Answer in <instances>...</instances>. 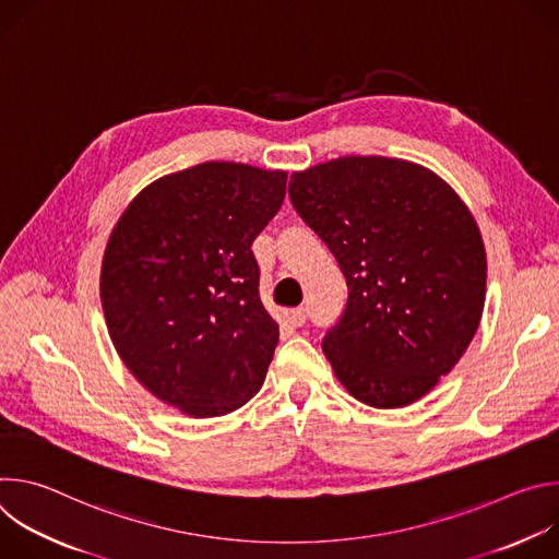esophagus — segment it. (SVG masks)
Listing matches in <instances>:
<instances>
[{
    "label": "esophagus",
    "mask_w": 559,
    "mask_h": 559,
    "mask_svg": "<svg viewBox=\"0 0 559 559\" xmlns=\"http://www.w3.org/2000/svg\"><path fill=\"white\" fill-rule=\"evenodd\" d=\"M289 318H292V323H294L296 328L305 325V321H307V311H305V307H298V309H294V311L289 313Z\"/></svg>",
    "instance_id": "1"
}]
</instances>
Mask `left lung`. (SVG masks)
<instances>
[{
    "label": "left lung",
    "instance_id": "8db88e82",
    "mask_svg": "<svg viewBox=\"0 0 559 559\" xmlns=\"http://www.w3.org/2000/svg\"><path fill=\"white\" fill-rule=\"evenodd\" d=\"M289 199L347 281L323 338L338 380L369 407L416 403L480 325L487 254L471 212L431 170L386 156L294 173Z\"/></svg>",
    "mask_w": 559,
    "mask_h": 559
}]
</instances>
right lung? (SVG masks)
I'll return each mask as SVG.
<instances>
[{
    "mask_svg": "<svg viewBox=\"0 0 559 559\" xmlns=\"http://www.w3.org/2000/svg\"><path fill=\"white\" fill-rule=\"evenodd\" d=\"M287 175L207 162L150 183L115 225L102 305L115 349L158 401L194 418L261 389L278 325L259 296L254 238Z\"/></svg>",
    "mask_w": 559,
    "mask_h": 559,
    "instance_id": "add662e5",
    "label": "right lung"
}]
</instances>
